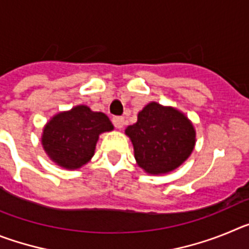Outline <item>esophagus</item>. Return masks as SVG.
Listing matches in <instances>:
<instances>
[{
  "mask_svg": "<svg viewBox=\"0 0 249 249\" xmlns=\"http://www.w3.org/2000/svg\"><path fill=\"white\" fill-rule=\"evenodd\" d=\"M112 122H113L114 127H116V128H118V129L123 128V126L126 124V121H124V118L120 117V116H117V117H113Z\"/></svg>",
  "mask_w": 249,
  "mask_h": 249,
  "instance_id": "34e87169",
  "label": "esophagus"
}]
</instances>
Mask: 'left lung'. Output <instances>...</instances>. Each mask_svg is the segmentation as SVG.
Segmentation results:
<instances>
[{
	"instance_id": "1",
	"label": "left lung",
	"mask_w": 249,
	"mask_h": 249,
	"mask_svg": "<svg viewBox=\"0 0 249 249\" xmlns=\"http://www.w3.org/2000/svg\"><path fill=\"white\" fill-rule=\"evenodd\" d=\"M131 140L136 163L147 175L172 172L184 163L196 146L192 121L172 106L147 103L137 114V122L124 131Z\"/></svg>"
}]
</instances>
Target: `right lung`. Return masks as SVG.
<instances>
[{
  "label": "right lung",
  "mask_w": 249,
  "mask_h": 249,
  "mask_svg": "<svg viewBox=\"0 0 249 249\" xmlns=\"http://www.w3.org/2000/svg\"><path fill=\"white\" fill-rule=\"evenodd\" d=\"M113 128L103 112L78 105L51 117L42 129L41 143L53 163L74 171L89 163L100 136Z\"/></svg>",
  "instance_id": "right-lung-1"
}]
</instances>
